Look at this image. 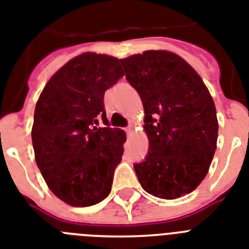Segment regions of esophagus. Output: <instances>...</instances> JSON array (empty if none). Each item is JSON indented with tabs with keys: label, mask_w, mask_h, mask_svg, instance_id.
<instances>
[{
	"label": "esophagus",
	"mask_w": 249,
	"mask_h": 249,
	"mask_svg": "<svg viewBox=\"0 0 249 249\" xmlns=\"http://www.w3.org/2000/svg\"><path fill=\"white\" fill-rule=\"evenodd\" d=\"M126 133H128V135L133 134V133H134V126H133V125H129L128 128H126Z\"/></svg>",
	"instance_id": "1"
}]
</instances>
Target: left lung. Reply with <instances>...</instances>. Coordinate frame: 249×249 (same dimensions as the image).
I'll list each match as a JSON object with an SVG mask.
<instances>
[{"instance_id": "left-lung-1", "label": "left lung", "mask_w": 249, "mask_h": 249, "mask_svg": "<svg viewBox=\"0 0 249 249\" xmlns=\"http://www.w3.org/2000/svg\"><path fill=\"white\" fill-rule=\"evenodd\" d=\"M141 96L149 152L134 166L148 194L173 200L205 178L218 141L214 100L199 73L168 50H145L120 59Z\"/></svg>"}]
</instances>
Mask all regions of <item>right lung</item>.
<instances>
[{
  "label": "right lung",
  "mask_w": 249,
  "mask_h": 249,
  "mask_svg": "<svg viewBox=\"0 0 249 249\" xmlns=\"http://www.w3.org/2000/svg\"><path fill=\"white\" fill-rule=\"evenodd\" d=\"M125 73L119 59L86 52L54 73L35 106L31 139L50 191L71 206H92L111 191L126 134L106 121L104 95Z\"/></svg>",
  "instance_id": "add662e5"
}]
</instances>
